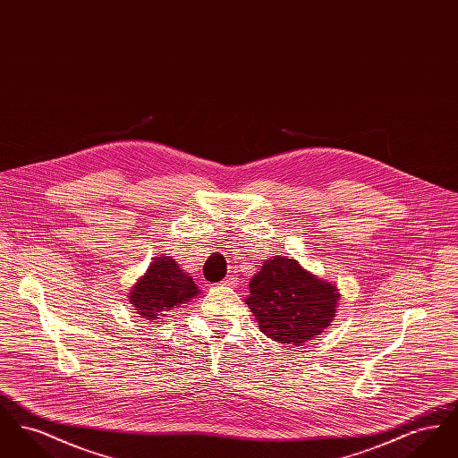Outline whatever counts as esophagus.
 <instances>
[{
    "instance_id": "obj_1",
    "label": "esophagus",
    "mask_w": 458,
    "mask_h": 458,
    "mask_svg": "<svg viewBox=\"0 0 458 458\" xmlns=\"http://www.w3.org/2000/svg\"><path fill=\"white\" fill-rule=\"evenodd\" d=\"M223 286H235V278L233 276H228V278H225L223 282H221Z\"/></svg>"
}]
</instances>
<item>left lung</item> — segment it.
Instances as JSON below:
<instances>
[{"instance_id":"8db88e82","label":"left lung","mask_w":458,"mask_h":458,"mask_svg":"<svg viewBox=\"0 0 458 458\" xmlns=\"http://www.w3.org/2000/svg\"><path fill=\"white\" fill-rule=\"evenodd\" d=\"M245 302L259 329L278 344L302 345L336 316L338 286L309 273L299 261L273 256L249 284Z\"/></svg>"}]
</instances>
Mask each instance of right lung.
Instances as JSON below:
<instances>
[{
  "instance_id": "add662e5",
  "label": "right lung",
  "mask_w": 458,
  "mask_h": 458,
  "mask_svg": "<svg viewBox=\"0 0 458 458\" xmlns=\"http://www.w3.org/2000/svg\"><path fill=\"white\" fill-rule=\"evenodd\" d=\"M200 293L189 273H185L172 256L153 258L148 271L137 278L129 293V302L140 318L159 323L168 312L187 304Z\"/></svg>"
}]
</instances>
